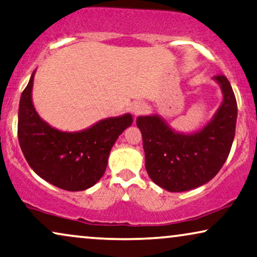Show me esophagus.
<instances>
[{"label":"esophagus","instance_id":"esophagus-1","mask_svg":"<svg viewBox=\"0 0 257 257\" xmlns=\"http://www.w3.org/2000/svg\"><path fill=\"white\" fill-rule=\"evenodd\" d=\"M145 109H146V104L143 103V102H141V101H136L132 105V112L135 116L142 114V112L145 111Z\"/></svg>","mask_w":257,"mask_h":257}]
</instances>
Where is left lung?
Masks as SVG:
<instances>
[{
    "label": "left lung",
    "instance_id": "obj_1",
    "mask_svg": "<svg viewBox=\"0 0 257 257\" xmlns=\"http://www.w3.org/2000/svg\"><path fill=\"white\" fill-rule=\"evenodd\" d=\"M220 85L222 102L206 125L193 133L173 129L159 114L139 116L147 173L154 183L181 193L203 186L220 172L235 138L237 104L223 75L214 76Z\"/></svg>",
    "mask_w": 257,
    "mask_h": 257
}]
</instances>
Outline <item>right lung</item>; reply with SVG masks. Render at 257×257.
<instances>
[{"label": "right lung", "instance_id": "obj_1", "mask_svg": "<svg viewBox=\"0 0 257 257\" xmlns=\"http://www.w3.org/2000/svg\"><path fill=\"white\" fill-rule=\"evenodd\" d=\"M35 73L20 100L17 134L23 155L47 182L69 191L88 189L103 176L112 146L132 125L133 116L103 118L80 132L59 131L41 118L34 107Z\"/></svg>", "mask_w": 257, "mask_h": 257}]
</instances>
